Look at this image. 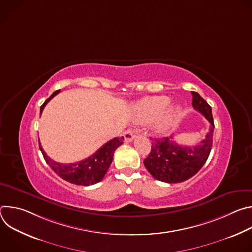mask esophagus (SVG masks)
<instances>
[{"mask_svg": "<svg viewBox=\"0 0 252 252\" xmlns=\"http://www.w3.org/2000/svg\"><path fill=\"white\" fill-rule=\"evenodd\" d=\"M124 136H125V140H126V142H129V141H132V139L134 138L135 132H134V130H132V129H127V130L125 132Z\"/></svg>", "mask_w": 252, "mask_h": 252, "instance_id": "obj_1", "label": "esophagus"}]
</instances>
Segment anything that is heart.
Wrapping results in <instances>:
<instances>
[{
    "label": "heart",
    "mask_w": 252,
    "mask_h": 252,
    "mask_svg": "<svg viewBox=\"0 0 252 252\" xmlns=\"http://www.w3.org/2000/svg\"><path fill=\"white\" fill-rule=\"evenodd\" d=\"M169 102L170 98L166 95L143 98L134 105L133 118L137 122H150L157 119L153 128L156 131H161L172 123L179 111L177 106L166 109Z\"/></svg>",
    "instance_id": "1"
}]
</instances>
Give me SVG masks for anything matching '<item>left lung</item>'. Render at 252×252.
<instances>
[{"label": "left lung", "mask_w": 252, "mask_h": 252, "mask_svg": "<svg viewBox=\"0 0 252 252\" xmlns=\"http://www.w3.org/2000/svg\"><path fill=\"white\" fill-rule=\"evenodd\" d=\"M192 94V106L208 122L209 128L205 138L192 147L179 146L172 135L162 138H151L152 151L143 159L146 168L158 181L177 184L188 181L206 162L211 147L214 123L210 105L195 92Z\"/></svg>", "instance_id": "obj_1"}]
</instances>
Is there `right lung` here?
I'll list each match as a JSON object with an SVG mask.
<instances>
[{"label": "right lung", "instance_id": "right-lung-1", "mask_svg": "<svg viewBox=\"0 0 252 252\" xmlns=\"http://www.w3.org/2000/svg\"><path fill=\"white\" fill-rule=\"evenodd\" d=\"M59 93H60V90L56 91L42 104L40 115H42L46 104ZM124 140H125L124 136L115 137L110 141L105 142L103 146H101L94 155H92L88 158H85L75 163L57 162L47 156V154L45 153V151L41 146L40 141H39V146L46 162L60 177H62L63 179H64V181L70 184L88 187V186L97 184L103 178L107 169H109L110 165L112 164L116 150L121 145H123Z\"/></svg>", "mask_w": 252, "mask_h": 252}]
</instances>
